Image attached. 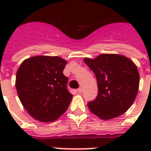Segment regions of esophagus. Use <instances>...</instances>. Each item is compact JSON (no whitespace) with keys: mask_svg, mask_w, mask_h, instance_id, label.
Returning <instances> with one entry per match:
<instances>
[{"mask_svg":"<svg viewBox=\"0 0 151 151\" xmlns=\"http://www.w3.org/2000/svg\"><path fill=\"white\" fill-rule=\"evenodd\" d=\"M82 92H83V90L81 88H79L78 89V92L79 93V94H81V93H82Z\"/></svg>","mask_w":151,"mask_h":151,"instance_id":"obj_1","label":"esophagus"}]
</instances>
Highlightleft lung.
Segmentation results:
<instances>
[{
	"instance_id": "left-lung-1",
	"label": "left lung",
	"mask_w": 151,
	"mask_h": 151,
	"mask_svg": "<svg viewBox=\"0 0 151 151\" xmlns=\"http://www.w3.org/2000/svg\"><path fill=\"white\" fill-rule=\"evenodd\" d=\"M84 61L96 75L98 95L88 103L90 111L103 120L118 117L132 105L138 92L139 74L127 57L102 54Z\"/></svg>"
}]
</instances>
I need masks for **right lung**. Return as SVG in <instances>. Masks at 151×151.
<instances>
[{
  "instance_id": "right-lung-1",
  "label": "right lung",
  "mask_w": 151,
  "mask_h": 151,
  "mask_svg": "<svg viewBox=\"0 0 151 151\" xmlns=\"http://www.w3.org/2000/svg\"><path fill=\"white\" fill-rule=\"evenodd\" d=\"M67 62L59 56H34L22 62L15 86L22 106L40 122L55 121L67 110L73 95L63 71Z\"/></svg>"
}]
</instances>
